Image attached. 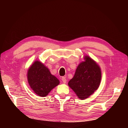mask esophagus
<instances>
[{"instance_id": "obj_1", "label": "esophagus", "mask_w": 128, "mask_h": 128, "mask_svg": "<svg viewBox=\"0 0 128 128\" xmlns=\"http://www.w3.org/2000/svg\"><path fill=\"white\" fill-rule=\"evenodd\" d=\"M61 80H62V82H63L64 83H66L67 80H66V79L65 77H62Z\"/></svg>"}]
</instances>
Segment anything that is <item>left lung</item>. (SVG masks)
Segmentation results:
<instances>
[{"instance_id":"left-lung-1","label":"left lung","mask_w":128,"mask_h":128,"mask_svg":"<svg viewBox=\"0 0 128 128\" xmlns=\"http://www.w3.org/2000/svg\"><path fill=\"white\" fill-rule=\"evenodd\" d=\"M77 67L74 76L69 80L68 86L78 97L84 100L94 93L99 86L102 78L99 66L89 56Z\"/></svg>"}]
</instances>
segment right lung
Returning a JSON list of instances; mask_svg holds the SVG:
<instances>
[{
    "mask_svg": "<svg viewBox=\"0 0 128 128\" xmlns=\"http://www.w3.org/2000/svg\"><path fill=\"white\" fill-rule=\"evenodd\" d=\"M28 80L30 86L35 94L45 96L52 89L59 84V80L52 75L48 68L36 61L28 72Z\"/></svg>",
    "mask_w": 128,
    "mask_h": 128,
    "instance_id": "obj_1",
    "label": "right lung"
}]
</instances>
